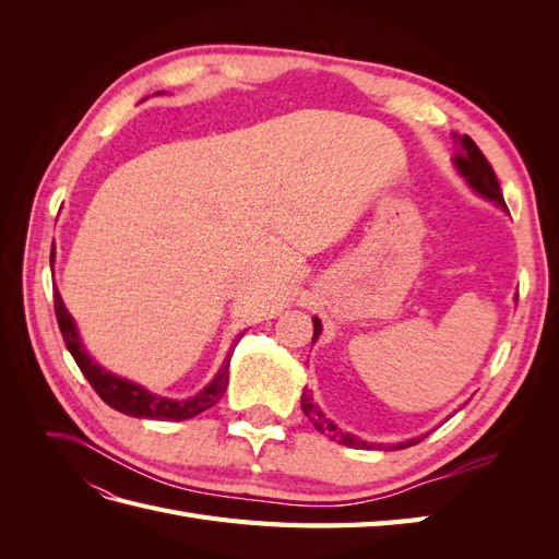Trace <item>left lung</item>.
Returning <instances> with one entry per match:
<instances>
[{
  "mask_svg": "<svg viewBox=\"0 0 559 559\" xmlns=\"http://www.w3.org/2000/svg\"><path fill=\"white\" fill-rule=\"evenodd\" d=\"M460 142H462V148H464V151H462V154L454 156L456 170L462 173V177H466V181L471 183L473 191H478L480 195H485L487 200L497 202V205H501V207L506 210L503 193H501V189H499V179H497V175H495V170H492V165H489V160L485 158V154L478 148V144L473 142V140L468 138V134H464V138H462ZM312 326H314V333H312V343H314L317 337H319V333H321V321H319L317 317L312 319ZM300 405H302V413H306V415L314 421L317 431H319V433H329L331 441H337V443L349 445V448H368L366 441H359V438L352 436V433H343L341 429H337V427L333 425V421H329L324 415H321V411L317 408L312 396H310L308 392H302ZM415 443H419V438H413V441H408V443H399L394 450L408 448V445H415Z\"/></svg>",
  "mask_w": 559,
  "mask_h": 559,
  "instance_id": "obj_1",
  "label": "left lung"
}]
</instances>
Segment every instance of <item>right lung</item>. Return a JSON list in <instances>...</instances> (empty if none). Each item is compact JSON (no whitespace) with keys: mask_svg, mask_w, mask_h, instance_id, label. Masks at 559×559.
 I'll return each mask as SVG.
<instances>
[{"mask_svg":"<svg viewBox=\"0 0 559 559\" xmlns=\"http://www.w3.org/2000/svg\"><path fill=\"white\" fill-rule=\"evenodd\" d=\"M50 263H53V253H50ZM53 308H56V317H58V326L60 333L64 337V345L70 349V354L74 357L76 366L81 368V373L86 376V380L91 382V386L99 394L107 405H111L114 411L130 415V417H146V419H189L195 417L200 413H205L212 405L218 403V399L224 396L226 386H228V361L218 370L216 378L202 389V392L193 399L186 401H173V399H163L156 394H148L144 386L128 382L123 378L111 376L109 370H103L97 364H93V359L88 357V352L83 349L79 333L74 321L70 317V312L64 310L62 298L58 294V289H53Z\"/></svg>","mask_w":559,"mask_h":559,"instance_id":"obj_1","label":"right lung"}]
</instances>
